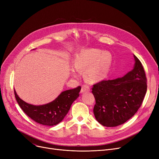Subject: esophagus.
Instances as JSON below:
<instances>
[{
    "label": "esophagus",
    "mask_w": 159,
    "mask_h": 159,
    "mask_svg": "<svg viewBox=\"0 0 159 159\" xmlns=\"http://www.w3.org/2000/svg\"><path fill=\"white\" fill-rule=\"evenodd\" d=\"M90 88L87 84H84L82 86V88L80 90V93H84L85 91H89Z\"/></svg>",
    "instance_id": "1"
}]
</instances>
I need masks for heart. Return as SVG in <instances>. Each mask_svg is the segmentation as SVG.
I'll return each instance as SVG.
<instances>
[{
  "instance_id": "obj_1",
  "label": "heart",
  "mask_w": 159,
  "mask_h": 159,
  "mask_svg": "<svg viewBox=\"0 0 159 159\" xmlns=\"http://www.w3.org/2000/svg\"><path fill=\"white\" fill-rule=\"evenodd\" d=\"M111 62V55L97 49H86L75 63L78 70H85V78L90 82L101 80L106 76Z\"/></svg>"
}]
</instances>
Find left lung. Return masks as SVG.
<instances>
[{
	"label": "left lung",
	"instance_id": "obj_1",
	"mask_svg": "<svg viewBox=\"0 0 159 159\" xmlns=\"http://www.w3.org/2000/svg\"><path fill=\"white\" fill-rule=\"evenodd\" d=\"M133 69L121 78L102 80L93 85L95 98L93 113L104 126L115 127L134 115L143 102L147 91L144 68L135 55Z\"/></svg>",
	"mask_w": 159,
	"mask_h": 159
}]
</instances>
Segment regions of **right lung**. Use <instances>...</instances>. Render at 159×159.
I'll list each match as a JSON object with an SVG mask.
<instances>
[{
	"instance_id": "1",
	"label": "right lung",
	"mask_w": 159,
	"mask_h": 159,
	"mask_svg": "<svg viewBox=\"0 0 159 159\" xmlns=\"http://www.w3.org/2000/svg\"><path fill=\"white\" fill-rule=\"evenodd\" d=\"M81 87L66 90L53 101L46 104L35 106L24 102L16 94L15 98L23 111L36 122L45 126H54L61 122L68 113L72 103L79 96Z\"/></svg>"
}]
</instances>
